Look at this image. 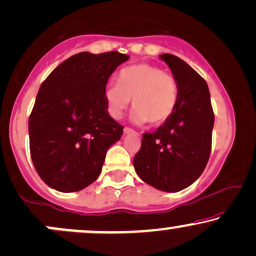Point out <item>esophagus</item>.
Segmentation results:
<instances>
[{
  "instance_id": "obj_1",
  "label": "esophagus",
  "mask_w": 256,
  "mask_h": 256,
  "mask_svg": "<svg viewBox=\"0 0 256 256\" xmlns=\"http://www.w3.org/2000/svg\"><path fill=\"white\" fill-rule=\"evenodd\" d=\"M123 132H124V134H130V133H135L134 129L129 128V127H126L124 129H123Z\"/></svg>"
}]
</instances>
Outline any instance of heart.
<instances>
[{"instance_id": "heart-1", "label": "heart", "mask_w": 256, "mask_h": 256, "mask_svg": "<svg viewBox=\"0 0 256 256\" xmlns=\"http://www.w3.org/2000/svg\"><path fill=\"white\" fill-rule=\"evenodd\" d=\"M108 111L114 118H121L124 110L133 105V121L159 126L176 109L178 85L172 75L157 66L141 63L123 68L117 84H110L104 91Z\"/></svg>"}]
</instances>
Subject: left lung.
Returning <instances> with one entry per match:
<instances>
[{
	"label": "left lung",
	"mask_w": 256,
	"mask_h": 256,
	"mask_svg": "<svg viewBox=\"0 0 256 256\" xmlns=\"http://www.w3.org/2000/svg\"><path fill=\"white\" fill-rule=\"evenodd\" d=\"M178 85V100L169 118L144 133L133 164L138 176L163 192H180L199 178L208 162L214 114L206 81L183 60L159 55Z\"/></svg>",
	"instance_id": "obj_1"
}]
</instances>
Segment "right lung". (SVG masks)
<instances>
[{"instance_id": "right-lung-1", "label": "right lung", "mask_w": 256, "mask_h": 256, "mask_svg": "<svg viewBox=\"0 0 256 256\" xmlns=\"http://www.w3.org/2000/svg\"><path fill=\"white\" fill-rule=\"evenodd\" d=\"M129 58L117 51L79 52L57 66L39 88L28 120L30 152L50 188L73 193L98 178L123 127L109 115L104 91Z\"/></svg>"}]
</instances>
